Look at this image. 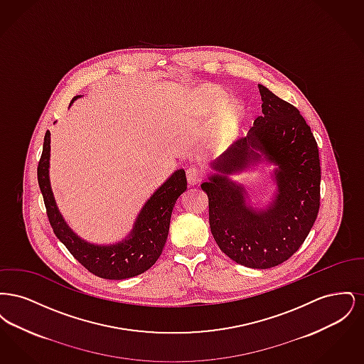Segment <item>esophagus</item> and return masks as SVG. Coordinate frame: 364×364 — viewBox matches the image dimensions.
I'll use <instances>...</instances> for the list:
<instances>
[{
    "instance_id": "34e87169",
    "label": "esophagus",
    "mask_w": 364,
    "mask_h": 364,
    "mask_svg": "<svg viewBox=\"0 0 364 364\" xmlns=\"http://www.w3.org/2000/svg\"><path fill=\"white\" fill-rule=\"evenodd\" d=\"M202 178H203V172L198 166H190L187 169V181L191 186H195V184L200 183Z\"/></svg>"
}]
</instances>
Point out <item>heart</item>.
<instances>
[{"label": "heart", "instance_id": "heart-1", "mask_svg": "<svg viewBox=\"0 0 364 364\" xmlns=\"http://www.w3.org/2000/svg\"><path fill=\"white\" fill-rule=\"evenodd\" d=\"M214 102H215V105H217V106H221V105H223V100H221V98H218V97H217V98H215V100H214Z\"/></svg>", "mask_w": 364, "mask_h": 364}]
</instances>
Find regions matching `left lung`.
<instances>
[{
	"mask_svg": "<svg viewBox=\"0 0 364 364\" xmlns=\"http://www.w3.org/2000/svg\"><path fill=\"white\" fill-rule=\"evenodd\" d=\"M262 116L211 162L217 173L200 187L208 196L214 240L236 263L270 269L289 259L309 236L319 211L321 165L311 128L294 105L258 85ZM266 159L278 165V195L267 209L245 205L243 189L226 173Z\"/></svg>",
	"mask_w": 364,
	"mask_h": 364,
	"instance_id": "1",
	"label": "left lung"
}]
</instances>
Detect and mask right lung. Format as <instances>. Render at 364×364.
<instances>
[{
	"label": "right lung",
	"mask_w": 364,
	"mask_h": 364,
	"mask_svg": "<svg viewBox=\"0 0 364 364\" xmlns=\"http://www.w3.org/2000/svg\"><path fill=\"white\" fill-rule=\"evenodd\" d=\"M80 95L73 97L70 104ZM50 132L43 139V150L38 164V184L46 206V214L54 235L63 242L73 258L87 270L106 279L135 277L149 270L159 255L168 239L174 203L187 190V177L183 169L176 171L150 196L139 213L131 233L114 244H92L80 239L64 221L57 208L49 180Z\"/></svg>",
	"instance_id": "1"
}]
</instances>
